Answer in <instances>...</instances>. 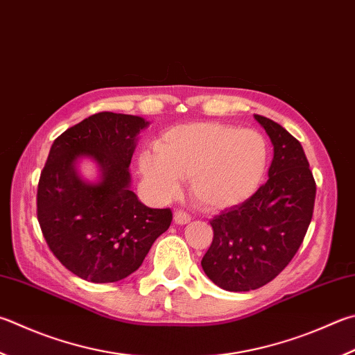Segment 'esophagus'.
Wrapping results in <instances>:
<instances>
[{
  "mask_svg": "<svg viewBox=\"0 0 355 355\" xmlns=\"http://www.w3.org/2000/svg\"><path fill=\"white\" fill-rule=\"evenodd\" d=\"M173 220H175L177 225H186L191 222V216L184 211H175V214H173Z\"/></svg>",
  "mask_w": 355,
  "mask_h": 355,
  "instance_id": "1",
  "label": "esophagus"
}]
</instances>
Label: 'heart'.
<instances>
[{
    "label": "heart",
    "mask_w": 355,
    "mask_h": 355,
    "mask_svg": "<svg viewBox=\"0 0 355 355\" xmlns=\"http://www.w3.org/2000/svg\"><path fill=\"white\" fill-rule=\"evenodd\" d=\"M155 150L138 158L146 188L159 202L175 197L182 178L208 211L236 208L256 194L267 172L268 144L259 132L220 122L167 128Z\"/></svg>",
    "instance_id": "obj_1"
}]
</instances>
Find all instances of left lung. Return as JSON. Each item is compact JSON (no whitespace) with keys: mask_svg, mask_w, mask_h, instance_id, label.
<instances>
[{"mask_svg":"<svg viewBox=\"0 0 355 355\" xmlns=\"http://www.w3.org/2000/svg\"><path fill=\"white\" fill-rule=\"evenodd\" d=\"M273 144L268 180L247 202L211 220L214 239L202 259L206 276L230 292L275 279L301 247L317 186L300 141L278 122L254 114Z\"/></svg>","mask_w":355,"mask_h":355,"instance_id":"1","label":"left lung"}]
</instances>
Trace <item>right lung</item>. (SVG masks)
Listing matches in <instances>:
<instances>
[{
	"mask_svg": "<svg viewBox=\"0 0 355 355\" xmlns=\"http://www.w3.org/2000/svg\"><path fill=\"white\" fill-rule=\"evenodd\" d=\"M141 116L96 113L54 141L38 182L37 217L49 250L79 278L116 282L141 267L172 222L171 209L141 203L128 166ZM83 157L98 166L96 182L78 172Z\"/></svg>",
	"mask_w": 355,
	"mask_h": 355,
	"instance_id": "right-lung-1",
	"label": "right lung"
}]
</instances>
